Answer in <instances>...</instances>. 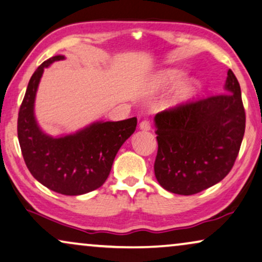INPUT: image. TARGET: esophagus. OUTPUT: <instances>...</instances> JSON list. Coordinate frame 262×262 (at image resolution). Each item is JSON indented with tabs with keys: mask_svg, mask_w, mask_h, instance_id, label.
I'll return each instance as SVG.
<instances>
[{
	"mask_svg": "<svg viewBox=\"0 0 262 262\" xmlns=\"http://www.w3.org/2000/svg\"><path fill=\"white\" fill-rule=\"evenodd\" d=\"M139 128L143 131H149L151 126H150V121L149 120H143L141 121V124H139Z\"/></svg>",
	"mask_w": 262,
	"mask_h": 262,
	"instance_id": "34e87169",
	"label": "esophagus"
}]
</instances>
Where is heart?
<instances>
[{
	"label": "heart",
	"instance_id": "b5f03b06",
	"mask_svg": "<svg viewBox=\"0 0 262 262\" xmlns=\"http://www.w3.org/2000/svg\"><path fill=\"white\" fill-rule=\"evenodd\" d=\"M184 77H185L184 71L178 70V69H169V70L163 71V73H161L157 80H159V83L162 85V87L171 88L180 83ZM195 88H196V82L194 80H188L184 82V83L179 85L177 92H175V95H174L175 100H177V101H180V100L188 98V96L195 91Z\"/></svg>",
	"mask_w": 262,
	"mask_h": 262
}]
</instances>
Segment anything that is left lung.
<instances>
[{
	"label": "left lung",
	"instance_id": "obj_1",
	"mask_svg": "<svg viewBox=\"0 0 262 262\" xmlns=\"http://www.w3.org/2000/svg\"><path fill=\"white\" fill-rule=\"evenodd\" d=\"M225 94L157 113L155 177L164 189L191 195L218 184L238 155L246 127L241 88L229 69Z\"/></svg>",
	"mask_w": 262,
	"mask_h": 262
}]
</instances>
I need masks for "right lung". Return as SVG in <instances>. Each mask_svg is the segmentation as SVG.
Returning <instances> with one entry per match:
<instances>
[{"instance_id":"add662e5","label":"right lung","mask_w":262,"mask_h":262,"mask_svg":"<svg viewBox=\"0 0 262 262\" xmlns=\"http://www.w3.org/2000/svg\"><path fill=\"white\" fill-rule=\"evenodd\" d=\"M62 55L45 60L28 82L17 118V137L25 163L45 187L64 195H81L101 187L114 157L134 134L137 118L94 121L74 134L53 137L41 130L34 114L38 85L45 68L62 60Z\"/></svg>"}]
</instances>
